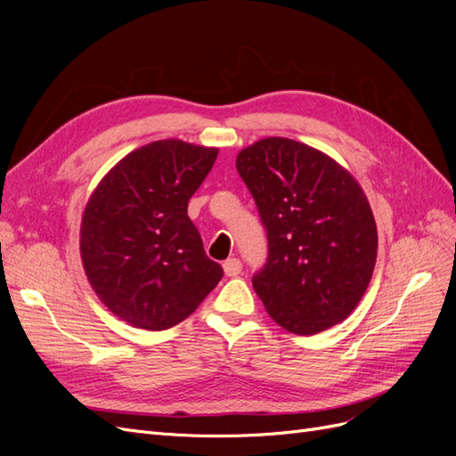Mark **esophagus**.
<instances>
[{
    "label": "esophagus",
    "instance_id": "34e87169",
    "mask_svg": "<svg viewBox=\"0 0 456 456\" xmlns=\"http://www.w3.org/2000/svg\"><path fill=\"white\" fill-rule=\"evenodd\" d=\"M223 268H224V273L228 275V278H236V275H240L241 273V260L240 258H228V260H224V265H223Z\"/></svg>",
    "mask_w": 456,
    "mask_h": 456
}]
</instances>
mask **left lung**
Masks as SVG:
<instances>
[{
    "label": "left lung",
    "instance_id": "left-lung-1",
    "mask_svg": "<svg viewBox=\"0 0 456 456\" xmlns=\"http://www.w3.org/2000/svg\"><path fill=\"white\" fill-rule=\"evenodd\" d=\"M236 167L266 230L253 287L275 323L315 335L352 314L377 262V224L354 176L320 150L270 136Z\"/></svg>",
    "mask_w": 456,
    "mask_h": 456
}]
</instances>
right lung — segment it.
<instances>
[{"instance_id": "obj_1", "label": "right lung", "mask_w": 456, "mask_h": 456, "mask_svg": "<svg viewBox=\"0 0 456 456\" xmlns=\"http://www.w3.org/2000/svg\"><path fill=\"white\" fill-rule=\"evenodd\" d=\"M216 156V148L156 141L123 158L93 191L81 220V258L94 293L123 322L169 329L224 275L188 216Z\"/></svg>"}]
</instances>
